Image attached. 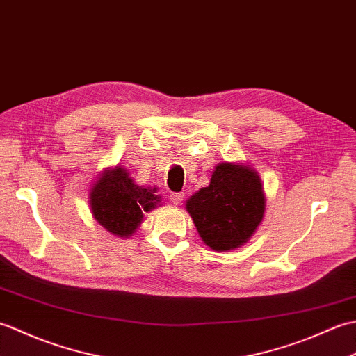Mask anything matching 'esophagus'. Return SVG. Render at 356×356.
Segmentation results:
<instances>
[{
    "instance_id": "1",
    "label": "esophagus",
    "mask_w": 356,
    "mask_h": 356,
    "mask_svg": "<svg viewBox=\"0 0 356 356\" xmlns=\"http://www.w3.org/2000/svg\"><path fill=\"white\" fill-rule=\"evenodd\" d=\"M185 194L184 193H171L170 194V200L174 203V205H180L184 202Z\"/></svg>"
}]
</instances>
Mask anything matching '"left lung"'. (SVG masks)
Listing matches in <instances>:
<instances>
[{"label": "left lung", "instance_id": "8db88e82", "mask_svg": "<svg viewBox=\"0 0 356 356\" xmlns=\"http://www.w3.org/2000/svg\"><path fill=\"white\" fill-rule=\"evenodd\" d=\"M266 199L251 166L223 162L208 186L186 200L199 236L213 251H231L252 237L263 220Z\"/></svg>", "mask_w": 356, "mask_h": 356}]
</instances>
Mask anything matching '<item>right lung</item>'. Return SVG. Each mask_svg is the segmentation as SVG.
<instances>
[{
  "label": "right lung",
  "mask_w": 356,
  "mask_h": 356,
  "mask_svg": "<svg viewBox=\"0 0 356 356\" xmlns=\"http://www.w3.org/2000/svg\"><path fill=\"white\" fill-rule=\"evenodd\" d=\"M157 188L138 186L122 166L107 168L90 193L93 217L116 237H130L143 220V213L157 208Z\"/></svg>",
  "instance_id": "obj_1"
}]
</instances>
